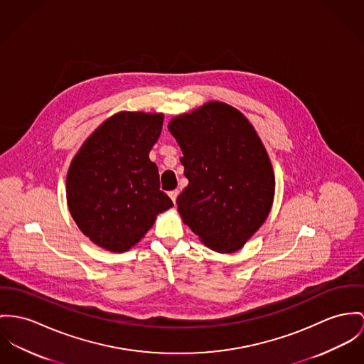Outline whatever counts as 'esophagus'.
Listing matches in <instances>:
<instances>
[{"mask_svg":"<svg viewBox=\"0 0 364 364\" xmlns=\"http://www.w3.org/2000/svg\"><path fill=\"white\" fill-rule=\"evenodd\" d=\"M177 196H178V191L177 190H173V191H170L168 193V196H170V199L176 203V199H177Z\"/></svg>","mask_w":364,"mask_h":364,"instance_id":"obj_1","label":"esophagus"}]
</instances>
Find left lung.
<instances>
[{
	"instance_id": "8db88e82",
	"label": "left lung",
	"mask_w": 364,
	"mask_h": 364,
	"mask_svg": "<svg viewBox=\"0 0 364 364\" xmlns=\"http://www.w3.org/2000/svg\"><path fill=\"white\" fill-rule=\"evenodd\" d=\"M168 127L188 178L177 196L183 222L213 251L241 250L274 198L273 166L257 133L242 113L219 101L171 119Z\"/></svg>"
}]
</instances>
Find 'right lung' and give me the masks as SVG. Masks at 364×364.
<instances>
[{
	"label": "right lung",
	"instance_id": "add662e5",
	"mask_svg": "<svg viewBox=\"0 0 364 364\" xmlns=\"http://www.w3.org/2000/svg\"><path fill=\"white\" fill-rule=\"evenodd\" d=\"M162 124V113H116L84 141L70 164V215L84 235L104 250L129 251L156 215L173 206L161 191L158 166L149 159Z\"/></svg>",
	"mask_w": 364,
	"mask_h": 364
}]
</instances>
